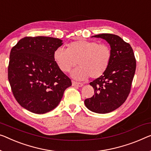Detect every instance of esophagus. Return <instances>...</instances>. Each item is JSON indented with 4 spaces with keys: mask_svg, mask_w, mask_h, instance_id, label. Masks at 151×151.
Wrapping results in <instances>:
<instances>
[{
    "mask_svg": "<svg viewBox=\"0 0 151 151\" xmlns=\"http://www.w3.org/2000/svg\"><path fill=\"white\" fill-rule=\"evenodd\" d=\"M72 83H73V85H74V86H76L78 87H83V85L82 83H78V82H76V81H73Z\"/></svg>",
    "mask_w": 151,
    "mask_h": 151,
    "instance_id": "1",
    "label": "esophagus"
}]
</instances>
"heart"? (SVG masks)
<instances>
[{"label":"heart","instance_id":"1","mask_svg":"<svg viewBox=\"0 0 151 151\" xmlns=\"http://www.w3.org/2000/svg\"><path fill=\"white\" fill-rule=\"evenodd\" d=\"M112 57L111 49L96 41L81 40L68 44L67 49L59 47L53 54L60 69L68 73L76 64L80 65L71 73L76 80L100 77L109 68Z\"/></svg>","mask_w":151,"mask_h":151}]
</instances>
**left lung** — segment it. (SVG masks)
Segmentation results:
<instances>
[{
	"mask_svg": "<svg viewBox=\"0 0 151 151\" xmlns=\"http://www.w3.org/2000/svg\"><path fill=\"white\" fill-rule=\"evenodd\" d=\"M92 37L106 40L112 57L105 73L89 83L94 95L86 99L85 104L92 112L109 113L120 107L129 96L136 68V58L131 45L117 35L105 33Z\"/></svg>",
	"mask_w": 151,
	"mask_h": 151,
	"instance_id": "obj_1",
	"label": "left lung"
}]
</instances>
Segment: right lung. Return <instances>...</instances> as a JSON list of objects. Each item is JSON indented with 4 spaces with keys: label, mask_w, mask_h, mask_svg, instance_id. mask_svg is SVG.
Instances as JSON below:
<instances>
[{
    "label": "right lung",
    "mask_w": 151,
    "mask_h": 151,
    "mask_svg": "<svg viewBox=\"0 0 151 151\" xmlns=\"http://www.w3.org/2000/svg\"><path fill=\"white\" fill-rule=\"evenodd\" d=\"M62 44L56 38L27 37L11 49L8 79L15 100L28 111L36 114L52 111L72 85L53 58Z\"/></svg>",
    "instance_id": "right-lung-1"
}]
</instances>
